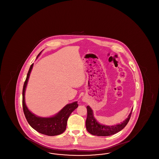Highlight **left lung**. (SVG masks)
Listing matches in <instances>:
<instances>
[{"mask_svg":"<svg viewBox=\"0 0 159 159\" xmlns=\"http://www.w3.org/2000/svg\"><path fill=\"white\" fill-rule=\"evenodd\" d=\"M86 108L88 114L86 120V128L89 133L97 136H110L121 130L126 126L129 121L133 110H132L131 112L129 114L128 117L121 123V124L114 126H105L99 124L95 119L93 115V111L89 106H87Z\"/></svg>","mask_w":159,"mask_h":159,"instance_id":"left-lung-1","label":"left lung"}]
</instances>
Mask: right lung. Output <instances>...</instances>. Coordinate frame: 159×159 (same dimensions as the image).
<instances>
[{"label":"right lung","instance_id":"obj_1","mask_svg":"<svg viewBox=\"0 0 159 159\" xmlns=\"http://www.w3.org/2000/svg\"><path fill=\"white\" fill-rule=\"evenodd\" d=\"M40 53L38 54L37 58ZM33 66V64L31 65L23 86V108L25 117L31 126L39 133L48 136L58 135L66 129L68 117L78 107L77 102L66 105L58 113L51 117H39L31 113L25 102V91Z\"/></svg>","mask_w":159,"mask_h":159}]
</instances>
